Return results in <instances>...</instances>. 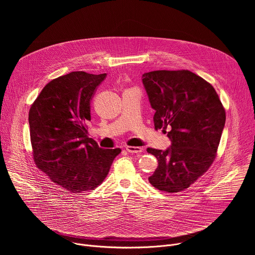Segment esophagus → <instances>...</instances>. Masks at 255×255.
<instances>
[{
    "instance_id": "esophagus-1",
    "label": "esophagus",
    "mask_w": 255,
    "mask_h": 255,
    "mask_svg": "<svg viewBox=\"0 0 255 255\" xmlns=\"http://www.w3.org/2000/svg\"><path fill=\"white\" fill-rule=\"evenodd\" d=\"M126 150L129 153L139 154V153H141L143 151V148L142 147H137V146H126Z\"/></svg>"
}]
</instances>
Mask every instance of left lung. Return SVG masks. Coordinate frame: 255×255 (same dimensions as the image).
I'll use <instances>...</instances> for the list:
<instances>
[{"label": "left lung", "instance_id": "1", "mask_svg": "<svg viewBox=\"0 0 255 255\" xmlns=\"http://www.w3.org/2000/svg\"><path fill=\"white\" fill-rule=\"evenodd\" d=\"M142 83L155 111V129L168 128L171 145L147 148L158 166L149 183L157 190L177 193L188 189L213 163L226 114L211 84L190 70L145 72Z\"/></svg>", "mask_w": 255, "mask_h": 255}]
</instances>
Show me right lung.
Segmentation results:
<instances>
[{"label":"right lung","instance_id":"add662e5","mask_svg":"<svg viewBox=\"0 0 255 255\" xmlns=\"http://www.w3.org/2000/svg\"><path fill=\"white\" fill-rule=\"evenodd\" d=\"M106 77L71 71L48 83L30 108L34 161L52 183L71 194L100 186L121 152L103 149L88 136L90 102Z\"/></svg>","mask_w":255,"mask_h":255}]
</instances>
